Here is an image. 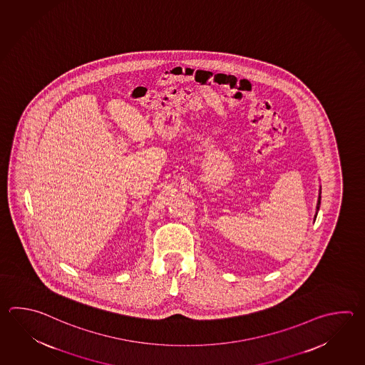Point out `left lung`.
Segmentation results:
<instances>
[{
    "label": "left lung",
    "mask_w": 365,
    "mask_h": 365,
    "mask_svg": "<svg viewBox=\"0 0 365 365\" xmlns=\"http://www.w3.org/2000/svg\"><path fill=\"white\" fill-rule=\"evenodd\" d=\"M321 204V191L320 195H319V201H317V207H316V215H317V212H319V209H320Z\"/></svg>",
    "instance_id": "left-lung-1"
}]
</instances>
